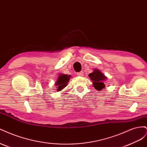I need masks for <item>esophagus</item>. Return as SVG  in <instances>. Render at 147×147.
Wrapping results in <instances>:
<instances>
[{
    "label": "esophagus",
    "instance_id": "esophagus-1",
    "mask_svg": "<svg viewBox=\"0 0 147 147\" xmlns=\"http://www.w3.org/2000/svg\"><path fill=\"white\" fill-rule=\"evenodd\" d=\"M83 72H78L77 74V75H78V76H79V77H83Z\"/></svg>",
    "mask_w": 147,
    "mask_h": 147
}]
</instances>
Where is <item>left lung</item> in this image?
Returning a JSON list of instances; mask_svg holds the SVG:
<instances>
[{
    "instance_id": "obj_1",
    "label": "left lung",
    "mask_w": 147,
    "mask_h": 147,
    "mask_svg": "<svg viewBox=\"0 0 147 147\" xmlns=\"http://www.w3.org/2000/svg\"><path fill=\"white\" fill-rule=\"evenodd\" d=\"M89 77L92 81V85L96 90L101 91L104 90L105 87L104 82L107 80V77L105 76L99 69H95L93 70V72L88 75Z\"/></svg>"
}]
</instances>
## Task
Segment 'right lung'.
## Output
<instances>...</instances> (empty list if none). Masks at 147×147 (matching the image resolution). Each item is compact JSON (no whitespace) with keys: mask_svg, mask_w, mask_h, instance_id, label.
I'll return each instance as SVG.
<instances>
[{"mask_svg":"<svg viewBox=\"0 0 147 147\" xmlns=\"http://www.w3.org/2000/svg\"><path fill=\"white\" fill-rule=\"evenodd\" d=\"M70 77L71 75L59 74V75L57 77V79L56 80L55 84L57 88V91H61L67 85V83L69 82Z\"/></svg>","mask_w":147,"mask_h":147,"instance_id":"right-lung-1","label":"right lung"}]
</instances>
